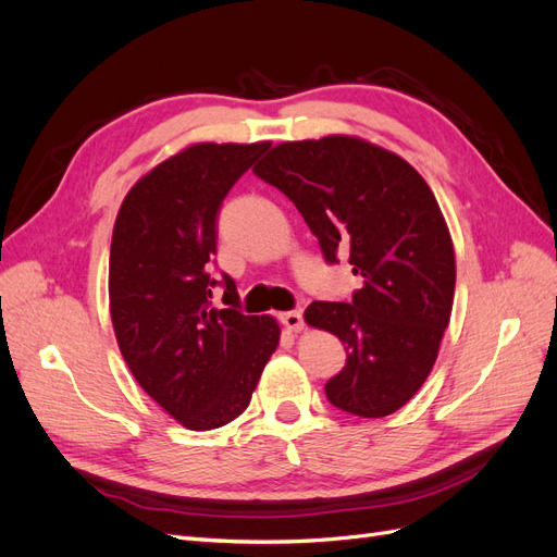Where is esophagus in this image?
<instances>
[{"label": "esophagus", "instance_id": "esophagus-1", "mask_svg": "<svg viewBox=\"0 0 557 557\" xmlns=\"http://www.w3.org/2000/svg\"><path fill=\"white\" fill-rule=\"evenodd\" d=\"M278 320H281V323L285 325V330H288V332L305 330V318H301L299 311H285V313L278 315Z\"/></svg>", "mask_w": 557, "mask_h": 557}]
</instances>
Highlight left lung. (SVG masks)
Returning a JSON list of instances; mask_svg holds the SVG:
<instances>
[{
    "label": "left lung",
    "mask_w": 557,
    "mask_h": 557,
    "mask_svg": "<svg viewBox=\"0 0 557 557\" xmlns=\"http://www.w3.org/2000/svg\"><path fill=\"white\" fill-rule=\"evenodd\" d=\"M252 172L293 201L330 264L348 252L362 281L348 301L305 313L346 346L325 383L330 404L395 413L430 376L453 309L455 252L430 185L391 150L344 134L278 144Z\"/></svg>",
    "instance_id": "obj_1"
}]
</instances>
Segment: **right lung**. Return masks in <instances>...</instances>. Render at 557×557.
<instances>
[{"label":"right lung","mask_w":557,"mask_h":557,"mask_svg":"<svg viewBox=\"0 0 557 557\" xmlns=\"http://www.w3.org/2000/svg\"><path fill=\"white\" fill-rule=\"evenodd\" d=\"M262 144H195L160 162L123 199L109 258V301L129 372L188 430L244 413L278 346L272 315H246L234 281H215L218 211ZM223 284L224 307L211 287Z\"/></svg>","instance_id":"add662e5"}]
</instances>
